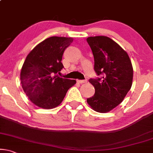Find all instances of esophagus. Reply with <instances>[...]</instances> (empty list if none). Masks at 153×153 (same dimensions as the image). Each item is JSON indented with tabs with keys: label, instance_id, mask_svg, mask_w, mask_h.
I'll list each match as a JSON object with an SVG mask.
<instances>
[{
	"label": "esophagus",
	"instance_id": "1",
	"mask_svg": "<svg viewBox=\"0 0 153 153\" xmlns=\"http://www.w3.org/2000/svg\"><path fill=\"white\" fill-rule=\"evenodd\" d=\"M77 82H78V83H85L87 82V80H77Z\"/></svg>",
	"mask_w": 153,
	"mask_h": 153
}]
</instances>
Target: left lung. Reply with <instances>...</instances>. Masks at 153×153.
<instances>
[{
  "label": "left lung",
  "instance_id": "8db88e82",
  "mask_svg": "<svg viewBox=\"0 0 153 153\" xmlns=\"http://www.w3.org/2000/svg\"><path fill=\"white\" fill-rule=\"evenodd\" d=\"M94 59V71L101 78H91L95 94L87 99L94 111L107 113L124 100L131 89L133 67L129 56L111 38L99 36L87 38Z\"/></svg>",
  "mask_w": 153,
  "mask_h": 153
}]
</instances>
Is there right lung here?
I'll list each match as a JSON object with an SVG mask.
<instances>
[{"mask_svg":"<svg viewBox=\"0 0 153 153\" xmlns=\"http://www.w3.org/2000/svg\"><path fill=\"white\" fill-rule=\"evenodd\" d=\"M73 38L52 36L40 42L29 52L22 66L20 80L23 90L33 103L44 109L61 104L75 80L59 76L65 50Z\"/></svg>","mask_w":153,"mask_h":153,"instance_id":"add662e5","label":"right lung"}]
</instances>
